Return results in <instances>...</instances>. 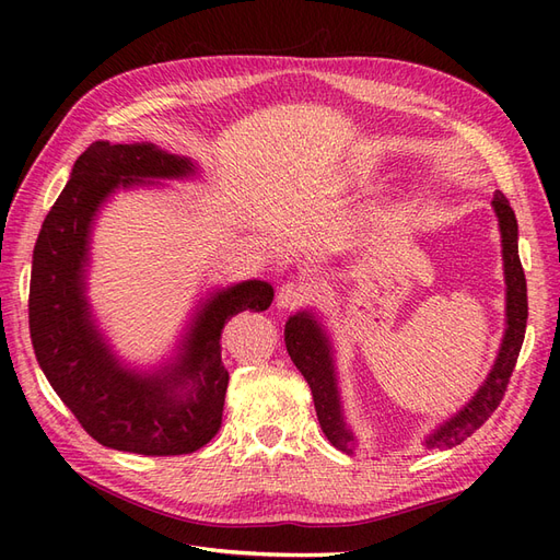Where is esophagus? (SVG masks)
Wrapping results in <instances>:
<instances>
[{"label": "esophagus", "mask_w": 560, "mask_h": 560, "mask_svg": "<svg viewBox=\"0 0 560 560\" xmlns=\"http://www.w3.org/2000/svg\"><path fill=\"white\" fill-rule=\"evenodd\" d=\"M311 284L306 282H284L278 292V306L280 308H299L311 299Z\"/></svg>", "instance_id": "esophagus-1"}]
</instances>
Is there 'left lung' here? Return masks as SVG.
I'll return each mask as SVG.
<instances>
[{
  "label": "left lung",
  "mask_w": 560,
  "mask_h": 560,
  "mask_svg": "<svg viewBox=\"0 0 560 560\" xmlns=\"http://www.w3.org/2000/svg\"><path fill=\"white\" fill-rule=\"evenodd\" d=\"M493 208L500 222L502 233V259H504V280H506V331L495 360L493 371L481 385L474 399L465 406L460 413L446 420L442 428L425 439L428 448H453L463 444L467 436L477 432L483 422L493 416V411L504 399L506 385L514 374L518 352L525 336V322H528V287H525V273L518 259V224L516 214L504 198L502 191H495ZM284 343L292 362L308 381L319 428L329 442L338 448L352 453L354 439L346 428L341 416V404H338L334 360L327 343V336L315 322L311 313H299L290 317L284 325Z\"/></svg>",
  "instance_id": "1"
}]
</instances>
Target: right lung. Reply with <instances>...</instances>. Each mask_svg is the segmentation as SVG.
I'll use <instances>...</instances> for the list:
<instances>
[{"mask_svg": "<svg viewBox=\"0 0 560 560\" xmlns=\"http://www.w3.org/2000/svg\"><path fill=\"white\" fill-rule=\"evenodd\" d=\"M186 159L154 144L93 142L46 214L32 257L30 336L39 366L97 444L140 455H184L222 428L229 371L224 325L243 311H266L273 287L247 280L217 292L186 338L179 360L159 376L121 369L95 331L83 299V264L93 214L116 186L142 177H184Z\"/></svg>", "mask_w": 560, "mask_h": 560, "instance_id": "1", "label": "right lung"}]
</instances>
